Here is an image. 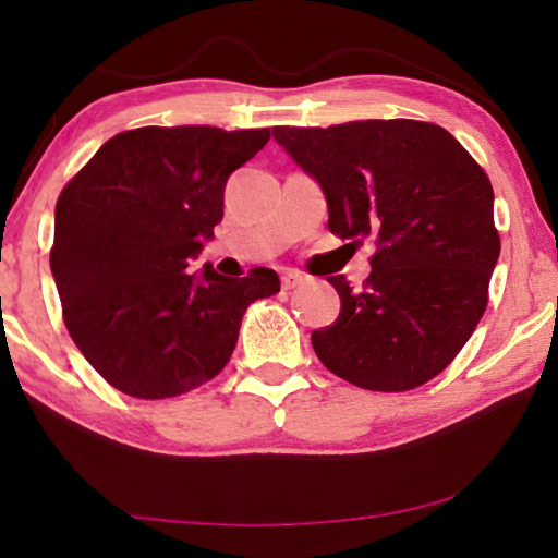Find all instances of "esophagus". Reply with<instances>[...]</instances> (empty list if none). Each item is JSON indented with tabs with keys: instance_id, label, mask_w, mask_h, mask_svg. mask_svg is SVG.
Wrapping results in <instances>:
<instances>
[{
	"instance_id": "34e87169",
	"label": "esophagus",
	"mask_w": 558,
	"mask_h": 558,
	"mask_svg": "<svg viewBox=\"0 0 558 558\" xmlns=\"http://www.w3.org/2000/svg\"><path fill=\"white\" fill-rule=\"evenodd\" d=\"M300 284H304L302 274L289 271V274H284V277H281V287H284V289H294V287H300Z\"/></svg>"
}]
</instances>
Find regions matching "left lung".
<instances>
[{"label":"left lung","instance_id":"obj_1","mask_svg":"<svg viewBox=\"0 0 558 558\" xmlns=\"http://www.w3.org/2000/svg\"><path fill=\"white\" fill-rule=\"evenodd\" d=\"M274 140L327 197L340 239L376 241L371 277L340 294V317L312 332L327 371L368 391H411L439 376L475 332L500 256L493 185L447 129L416 119L274 126Z\"/></svg>","mask_w":558,"mask_h":558}]
</instances>
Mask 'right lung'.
I'll use <instances>...</instances> for the list:
<instances>
[{
	"instance_id": "right-lung-1",
	"label": "right lung",
	"mask_w": 558,
	"mask_h": 558,
	"mask_svg": "<svg viewBox=\"0 0 558 558\" xmlns=\"http://www.w3.org/2000/svg\"><path fill=\"white\" fill-rule=\"evenodd\" d=\"M269 129L142 126L111 136L56 205L50 269L63 323L106 384L172 399L216 378L248 304L279 292L277 271L226 279L187 271L223 220L233 170Z\"/></svg>"
}]
</instances>
